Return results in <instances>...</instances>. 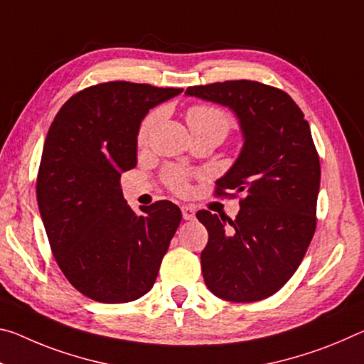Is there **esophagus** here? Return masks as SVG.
Here are the masks:
<instances>
[{"label": "esophagus", "instance_id": "obj_1", "mask_svg": "<svg viewBox=\"0 0 364 364\" xmlns=\"http://www.w3.org/2000/svg\"><path fill=\"white\" fill-rule=\"evenodd\" d=\"M181 212H183L184 220H193L194 213H196V207L194 205H183Z\"/></svg>", "mask_w": 364, "mask_h": 364}]
</instances>
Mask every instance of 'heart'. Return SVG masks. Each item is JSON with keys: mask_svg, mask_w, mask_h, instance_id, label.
<instances>
[{"mask_svg": "<svg viewBox=\"0 0 364 364\" xmlns=\"http://www.w3.org/2000/svg\"><path fill=\"white\" fill-rule=\"evenodd\" d=\"M159 119L160 109H152L151 113L146 114L139 126V131H137V144L139 146H146ZM186 121L193 134H213L220 141H223L233 129V118L225 109L213 105H204V103L189 107L186 109ZM161 178L173 193L184 194L188 193L193 173L180 168V166H166Z\"/></svg>", "mask_w": 364, "mask_h": 364, "instance_id": "obj_1", "label": "heart"}]
</instances>
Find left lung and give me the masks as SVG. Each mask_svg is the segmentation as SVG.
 I'll return each mask as SVG.
<instances>
[{
	"instance_id": "obj_1",
	"label": "left lung",
	"mask_w": 364,
	"mask_h": 364,
	"mask_svg": "<svg viewBox=\"0 0 364 364\" xmlns=\"http://www.w3.org/2000/svg\"><path fill=\"white\" fill-rule=\"evenodd\" d=\"M240 118L245 146L213 196L239 198L235 220L209 210L196 217L209 232L200 252L204 282L233 303L272 296L296 272L316 232L319 154L308 121L282 89L257 80H225L186 89Z\"/></svg>"
}]
</instances>
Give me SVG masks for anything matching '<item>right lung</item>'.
Segmentation results:
<instances>
[{"mask_svg": "<svg viewBox=\"0 0 364 364\" xmlns=\"http://www.w3.org/2000/svg\"><path fill=\"white\" fill-rule=\"evenodd\" d=\"M183 89L112 80L74 94L45 139L37 200L51 252L77 291L128 303L151 290L181 210L157 200L136 213L121 171L137 164V131L149 109Z\"/></svg>", "mask_w": 364, "mask_h": 364, "instance_id": "1", "label": "right lung"}]
</instances>
